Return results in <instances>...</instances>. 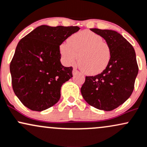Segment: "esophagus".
<instances>
[{"label":"esophagus","instance_id":"34e87169","mask_svg":"<svg viewBox=\"0 0 147 147\" xmlns=\"http://www.w3.org/2000/svg\"><path fill=\"white\" fill-rule=\"evenodd\" d=\"M79 71L78 70L76 69H73V71H72V74H73V75H76V74H78Z\"/></svg>","mask_w":147,"mask_h":147}]
</instances>
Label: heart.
<instances>
[{
	"mask_svg": "<svg viewBox=\"0 0 147 147\" xmlns=\"http://www.w3.org/2000/svg\"><path fill=\"white\" fill-rule=\"evenodd\" d=\"M60 53L67 65H74L79 57V66L88 75L101 73L111 58L109 46L100 36L89 31L72 35L68 41L60 45Z\"/></svg>",
	"mask_w": 147,
	"mask_h": 147,
	"instance_id": "obj_1",
	"label": "heart"
}]
</instances>
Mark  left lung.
Masks as SVG:
<instances>
[{"instance_id":"1","label":"left lung","mask_w":147,"mask_h":147,"mask_svg":"<svg viewBox=\"0 0 147 147\" xmlns=\"http://www.w3.org/2000/svg\"><path fill=\"white\" fill-rule=\"evenodd\" d=\"M102 37L111 49L106 69L95 76H86L81 94L89 105L100 110L112 111L131 95L138 67L135 50L118 32L109 29H91Z\"/></svg>"}]
</instances>
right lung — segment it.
Wrapping results in <instances>:
<instances>
[{
	"label": "right lung",
	"instance_id": "right-lung-1",
	"mask_svg": "<svg viewBox=\"0 0 147 147\" xmlns=\"http://www.w3.org/2000/svg\"><path fill=\"white\" fill-rule=\"evenodd\" d=\"M77 26L40 25L19 41L10 63L12 87L26 107L42 111L58 102L62 85L72 76L60 63V45Z\"/></svg>",
	"mask_w": 147,
	"mask_h": 147
}]
</instances>
